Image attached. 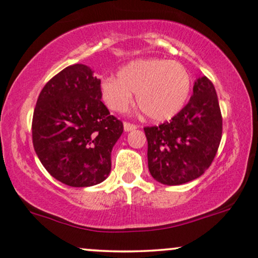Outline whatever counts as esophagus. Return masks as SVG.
I'll return each instance as SVG.
<instances>
[{
    "mask_svg": "<svg viewBox=\"0 0 258 258\" xmlns=\"http://www.w3.org/2000/svg\"><path fill=\"white\" fill-rule=\"evenodd\" d=\"M123 126H124V132H132V130L137 129L136 124H133V123H129V122L123 123Z\"/></svg>",
    "mask_w": 258,
    "mask_h": 258,
    "instance_id": "1",
    "label": "esophagus"
}]
</instances>
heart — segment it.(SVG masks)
<instances>
[{"mask_svg":"<svg viewBox=\"0 0 258 258\" xmlns=\"http://www.w3.org/2000/svg\"><path fill=\"white\" fill-rule=\"evenodd\" d=\"M192 79L181 62L162 58L140 59L100 82L99 92L113 111L122 112L136 93L139 109L153 121H167L181 111L188 99Z\"/></svg>","mask_w":258,"mask_h":258,"instance_id":"heart-1","label":"heart"}]
</instances>
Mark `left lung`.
Masks as SVG:
<instances>
[{
  "instance_id": "1",
  "label": "left lung",
  "mask_w": 258,
  "mask_h": 258,
  "mask_svg": "<svg viewBox=\"0 0 258 258\" xmlns=\"http://www.w3.org/2000/svg\"><path fill=\"white\" fill-rule=\"evenodd\" d=\"M223 119L215 86L200 77L193 95L169 122L146 126L148 168L156 181L175 186L205 173L222 140Z\"/></svg>"
}]
</instances>
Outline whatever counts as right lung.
<instances>
[{
    "label": "right lung",
    "mask_w": 258,
    "mask_h": 258,
    "mask_svg": "<svg viewBox=\"0 0 258 258\" xmlns=\"http://www.w3.org/2000/svg\"><path fill=\"white\" fill-rule=\"evenodd\" d=\"M100 79L83 63L68 66L43 86L32 122L42 166L72 187L97 185L111 170V150L123 123L100 100Z\"/></svg>",
    "instance_id": "obj_1"
}]
</instances>
